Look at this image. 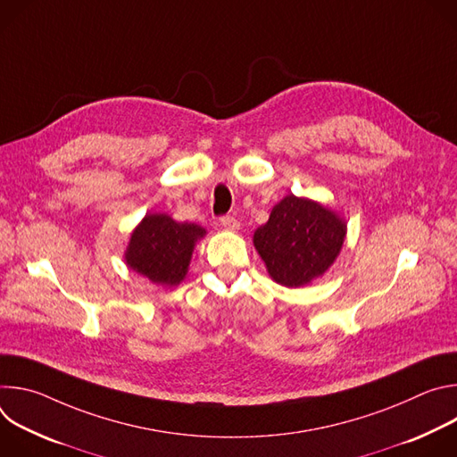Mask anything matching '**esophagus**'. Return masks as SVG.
Here are the masks:
<instances>
[{
  "label": "esophagus",
  "instance_id": "obj_1",
  "mask_svg": "<svg viewBox=\"0 0 457 457\" xmlns=\"http://www.w3.org/2000/svg\"><path fill=\"white\" fill-rule=\"evenodd\" d=\"M220 224L226 228V229H229V231H237L238 229V220L235 219V217H231V215H224V217H220Z\"/></svg>",
  "mask_w": 457,
  "mask_h": 457
}]
</instances>
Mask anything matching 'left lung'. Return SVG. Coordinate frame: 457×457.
I'll return each mask as SVG.
<instances>
[{
  "label": "left lung",
  "instance_id": "1",
  "mask_svg": "<svg viewBox=\"0 0 457 457\" xmlns=\"http://www.w3.org/2000/svg\"><path fill=\"white\" fill-rule=\"evenodd\" d=\"M345 238V222L309 199L287 195L253 242L275 282L300 287L335 262Z\"/></svg>",
  "mask_w": 457,
  "mask_h": 457
}]
</instances>
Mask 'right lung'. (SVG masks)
Masks as SVG:
<instances>
[{"mask_svg": "<svg viewBox=\"0 0 457 457\" xmlns=\"http://www.w3.org/2000/svg\"><path fill=\"white\" fill-rule=\"evenodd\" d=\"M206 231L197 224L175 222L168 215H146L126 249V262L154 284L177 286L189 266L195 242Z\"/></svg>", "mask_w": 457, "mask_h": 457, "instance_id": "obj_1", "label": "right lung"}]
</instances>
